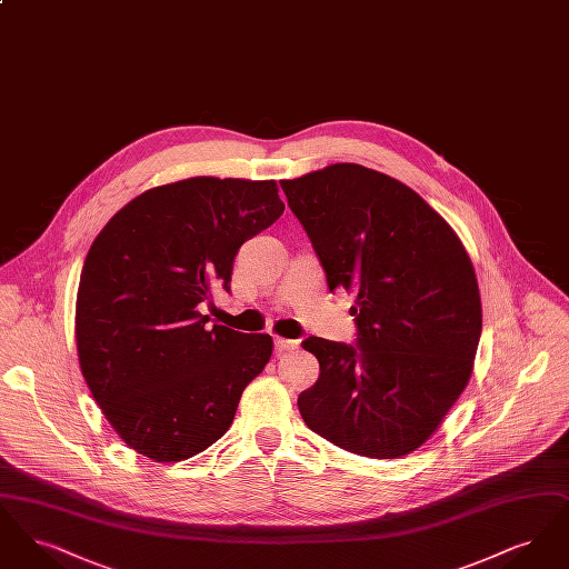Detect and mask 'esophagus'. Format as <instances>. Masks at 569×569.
I'll return each instance as SVG.
<instances>
[{
  "instance_id": "esophagus-1",
  "label": "esophagus",
  "mask_w": 569,
  "mask_h": 569,
  "mask_svg": "<svg viewBox=\"0 0 569 569\" xmlns=\"http://www.w3.org/2000/svg\"><path fill=\"white\" fill-rule=\"evenodd\" d=\"M298 341L295 339H283V337H277L274 339V353L281 356L283 352H290V350H297Z\"/></svg>"
}]
</instances>
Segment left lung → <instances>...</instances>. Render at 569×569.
<instances>
[{
    "mask_svg": "<svg viewBox=\"0 0 569 569\" xmlns=\"http://www.w3.org/2000/svg\"><path fill=\"white\" fill-rule=\"evenodd\" d=\"M326 272L356 292V346L309 337L320 378L298 395L305 425L371 459L439 429L471 378L482 332L473 264L446 219L401 181L332 163L281 181Z\"/></svg>",
    "mask_w": 569,
    "mask_h": 569,
    "instance_id": "1",
    "label": "left lung"
}]
</instances>
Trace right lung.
I'll use <instances>...</instances> for the list:
<instances>
[{
  "label": "right lung",
  "mask_w": 569,
  "mask_h": 569,
  "mask_svg": "<svg viewBox=\"0 0 569 569\" xmlns=\"http://www.w3.org/2000/svg\"><path fill=\"white\" fill-rule=\"evenodd\" d=\"M274 181L193 177L136 196L89 247L77 295L82 378L110 427L158 462L207 450L262 373L269 335L207 326L239 247L283 213ZM211 305V302H209Z\"/></svg>",
  "instance_id": "obj_1"
}]
</instances>
